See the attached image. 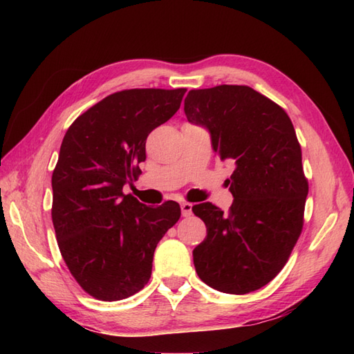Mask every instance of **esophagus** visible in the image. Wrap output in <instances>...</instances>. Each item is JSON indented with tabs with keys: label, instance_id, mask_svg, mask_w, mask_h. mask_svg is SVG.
<instances>
[{
	"label": "esophagus",
	"instance_id": "1",
	"mask_svg": "<svg viewBox=\"0 0 354 354\" xmlns=\"http://www.w3.org/2000/svg\"><path fill=\"white\" fill-rule=\"evenodd\" d=\"M192 208H193V205L189 204V202H183V204H181V213H183V216L184 217L192 216Z\"/></svg>",
	"mask_w": 354,
	"mask_h": 354
}]
</instances>
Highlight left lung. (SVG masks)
I'll return each mask as SVG.
<instances>
[{
	"mask_svg": "<svg viewBox=\"0 0 354 354\" xmlns=\"http://www.w3.org/2000/svg\"><path fill=\"white\" fill-rule=\"evenodd\" d=\"M184 112L208 131L221 161L234 164L230 212L209 202L193 207L207 227L193 250L194 268L219 292L257 290L283 269L303 230L309 185L295 129L277 103L250 86L192 89Z\"/></svg>",
	"mask_w": 354,
	"mask_h": 354,
	"instance_id": "8db88e82",
	"label": "left lung"
}]
</instances>
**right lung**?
<instances>
[{"instance_id":"obj_1","label":"right lung","mask_w":354,"mask_h":354,"mask_svg":"<svg viewBox=\"0 0 354 354\" xmlns=\"http://www.w3.org/2000/svg\"><path fill=\"white\" fill-rule=\"evenodd\" d=\"M185 91L111 94L77 117L64 137L51 178V219L70 272L102 301L145 288L158 242L181 216L176 202L147 207L123 187L141 171L149 133L176 114Z\"/></svg>"}]
</instances>
